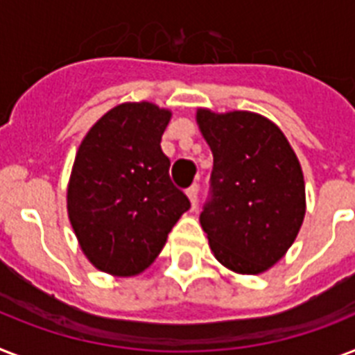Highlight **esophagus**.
<instances>
[{"mask_svg":"<svg viewBox=\"0 0 355 355\" xmlns=\"http://www.w3.org/2000/svg\"><path fill=\"white\" fill-rule=\"evenodd\" d=\"M186 195H187V198H189V202H191V206L193 207L197 206V200H198V186H197V184L189 187V189H187V191H186Z\"/></svg>","mask_w":355,"mask_h":355,"instance_id":"obj_1","label":"esophagus"}]
</instances>
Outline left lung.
Segmentation results:
<instances>
[{
  "instance_id": "obj_1",
  "label": "left lung",
  "mask_w": 355,
  "mask_h": 355,
  "mask_svg": "<svg viewBox=\"0 0 355 355\" xmlns=\"http://www.w3.org/2000/svg\"><path fill=\"white\" fill-rule=\"evenodd\" d=\"M213 153L211 200L200 213L213 255L241 275L277 264L306 213L301 164L284 132L252 111L197 109Z\"/></svg>"
}]
</instances>
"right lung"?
Wrapping results in <instances>:
<instances>
[{
	"mask_svg": "<svg viewBox=\"0 0 355 355\" xmlns=\"http://www.w3.org/2000/svg\"><path fill=\"white\" fill-rule=\"evenodd\" d=\"M169 109L125 102L83 137L67 186V213L83 255L100 272L135 277L151 266L189 209L169 178L160 140Z\"/></svg>",
	"mask_w": 355,
	"mask_h": 355,
	"instance_id": "add662e5",
	"label": "right lung"
}]
</instances>
